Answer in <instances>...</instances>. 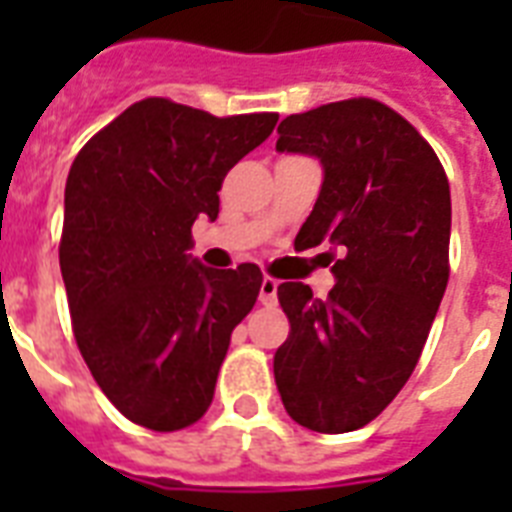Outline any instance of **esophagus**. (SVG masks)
Listing matches in <instances>:
<instances>
[{
	"label": "esophagus",
	"mask_w": 512,
	"mask_h": 512,
	"mask_svg": "<svg viewBox=\"0 0 512 512\" xmlns=\"http://www.w3.org/2000/svg\"><path fill=\"white\" fill-rule=\"evenodd\" d=\"M279 281L271 279V276H265L263 284H260V303L268 305V308H273V305L279 303Z\"/></svg>",
	"instance_id": "esophagus-1"
}]
</instances>
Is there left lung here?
<instances>
[{
    "instance_id": "obj_1",
    "label": "left lung",
    "mask_w": 512,
    "mask_h": 512,
    "mask_svg": "<svg viewBox=\"0 0 512 512\" xmlns=\"http://www.w3.org/2000/svg\"><path fill=\"white\" fill-rule=\"evenodd\" d=\"M276 151L319 159V199L295 247L337 252L327 300L279 287L287 342L273 356L284 409L316 433L372 422L420 361L449 281L452 196L428 140L385 103L353 98L292 114Z\"/></svg>"
}]
</instances>
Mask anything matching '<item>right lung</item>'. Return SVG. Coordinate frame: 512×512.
I'll return each instance as SVG.
<instances>
[{
    "label": "right lung",
    "instance_id": "add662e5",
    "mask_svg": "<svg viewBox=\"0 0 512 512\" xmlns=\"http://www.w3.org/2000/svg\"><path fill=\"white\" fill-rule=\"evenodd\" d=\"M279 114L217 116L146 98L71 164L60 239L76 345L108 401L170 433L207 412L231 332L255 305V263L217 271L188 252L220 185Z\"/></svg>",
    "mask_w": 512,
    "mask_h": 512
}]
</instances>
